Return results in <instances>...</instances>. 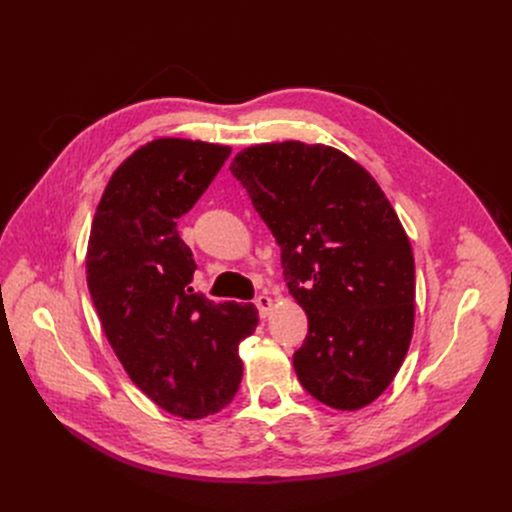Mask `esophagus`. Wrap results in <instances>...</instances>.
Instances as JSON below:
<instances>
[{
	"mask_svg": "<svg viewBox=\"0 0 512 512\" xmlns=\"http://www.w3.org/2000/svg\"><path fill=\"white\" fill-rule=\"evenodd\" d=\"M256 308H258L262 319H266V316H269L273 312V308H275V300L269 298V296H258L256 298Z\"/></svg>",
	"mask_w": 512,
	"mask_h": 512,
	"instance_id": "34e87169",
	"label": "esophagus"
}]
</instances>
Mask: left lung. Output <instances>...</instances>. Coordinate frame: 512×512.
I'll return each mask as SVG.
<instances>
[{"instance_id": "left-lung-1", "label": "left lung", "mask_w": 512, "mask_h": 512, "mask_svg": "<svg viewBox=\"0 0 512 512\" xmlns=\"http://www.w3.org/2000/svg\"><path fill=\"white\" fill-rule=\"evenodd\" d=\"M229 168L281 246L287 289L308 316L294 354L300 383L331 408L369 406L415 329V258L394 206L367 168L323 143L250 145Z\"/></svg>"}]
</instances>
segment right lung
Returning a JSON list of instances; mask_svg holds the SVG:
<instances>
[{
  "mask_svg": "<svg viewBox=\"0 0 512 512\" xmlns=\"http://www.w3.org/2000/svg\"><path fill=\"white\" fill-rule=\"evenodd\" d=\"M229 154L179 137L141 145L112 173L87 243L89 294L116 358L156 406L187 421L233 400L237 348L258 325L254 304L193 294L198 266L177 231Z\"/></svg>",
  "mask_w": 512,
  "mask_h": 512,
  "instance_id": "1",
  "label": "right lung"
}]
</instances>
